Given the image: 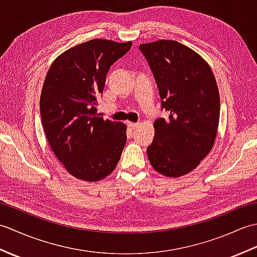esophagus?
I'll list each match as a JSON object with an SVG mask.
<instances>
[{"mask_svg": "<svg viewBox=\"0 0 257 257\" xmlns=\"http://www.w3.org/2000/svg\"><path fill=\"white\" fill-rule=\"evenodd\" d=\"M138 127V123H136V122H128V128L130 129V130H134Z\"/></svg>", "mask_w": 257, "mask_h": 257, "instance_id": "34e87169", "label": "esophagus"}]
</instances>
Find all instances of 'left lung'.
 Returning <instances> with one entry per match:
<instances>
[{
    "instance_id": "1",
    "label": "left lung",
    "mask_w": 257,
    "mask_h": 257,
    "mask_svg": "<svg viewBox=\"0 0 257 257\" xmlns=\"http://www.w3.org/2000/svg\"><path fill=\"white\" fill-rule=\"evenodd\" d=\"M139 48L169 113L154 122L148 159L162 176H184L209 155L216 138L220 95L214 74L203 57L177 41L159 40Z\"/></svg>"
}]
</instances>
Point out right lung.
<instances>
[{
  "label": "right lung",
  "mask_w": 257,
  "mask_h": 257,
  "mask_svg": "<svg viewBox=\"0 0 257 257\" xmlns=\"http://www.w3.org/2000/svg\"><path fill=\"white\" fill-rule=\"evenodd\" d=\"M133 43L95 38L57 56L43 84L40 99L46 139L57 159L75 178L96 182L116 168L127 141L122 122L97 112L111 65Z\"/></svg>",
  "instance_id": "obj_1"
}]
</instances>
